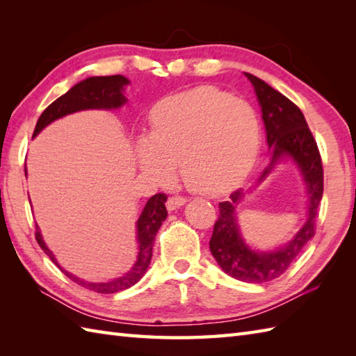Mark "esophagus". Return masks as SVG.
I'll use <instances>...</instances> for the list:
<instances>
[{
	"label": "esophagus",
	"instance_id": "1",
	"mask_svg": "<svg viewBox=\"0 0 356 356\" xmlns=\"http://www.w3.org/2000/svg\"><path fill=\"white\" fill-rule=\"evenodd\" d=\"M185 203H186V199L182 197V195H172V197H170L168 202H166V209L176 211L177 208L184 207Z\"/></svg>",
	"mask_w": 356,
	"mask_h": 356
}]
</instances>
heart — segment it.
<instances>
[{
    "label": "heart",
    "mask_w": 356,
    "mask_h": 356,
    "mask_svg": "<svg viewBox=\"0 0 356 356\" xmlns=\"http://www.w3.org/2000/svg\"><path fill=\"white\" fill-rule=\"evenodd\" d=\"M151 133L136 139L139 168L168 182L174 165L200 194L231 190L251 171L261 145V127L249 102L214 87L166 97L151 111Z\"/></svg>",
    "instance_id": "1"
}]
</instances>
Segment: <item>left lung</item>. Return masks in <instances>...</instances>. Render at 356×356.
<instances>
[{
    "instance_id": "left-lung-1",
    "label": "left lung",
    "mask_w": 356,
    "mask_h": 356,
    "mask_svg": "<svg viewBox=\"0 0 356 356\" xmlns=\"http://www.w3.org/2000/svg\"><path fill=\"white\" fill-rule=\"evenodd\" d=\"M251 81L270 148V163L259 179L261 184L275 166L289 159L303 177L307 194L306 222L284 245L259 251L246 243L237 222V207L245 199L243 190L234 191L228 202L218 203L220 216L209 240L211 254L226 274L240 282L266 283L284 274L291 263L315 236L316 211L323 197V163L318 147L301 110L260 78L245 73Z\"/></svg>"
}]
</instances>
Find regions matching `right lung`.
Here are the masks:
<instances>
[{
    "mask_svg": "<svg viewBox=\"0 0 356 356\" xmlns=\"http://www.w3.org/2000/svg\"><path fill=\"white\" fill-rule=\"evenodd\" d=\"M130 84L122 74H113V76H92L84 81L78 82L73 86L69 92L58 97L55 102H51L47 108L42 111L35 127L33 138L40 134L45 127L55 122L56 119H61L72 113L82 111V110H118L127 104V97L124 95L125 87ZM26 176H27V170ZM166 195L165 194H156L149 197L145 208H143L142 214L139 216L138 222H136V238H138V257L133 268L125 272L122 277L108 280V282H87L84 278H79L73 275L72 272L65 270L61 264L58 263L56 257L45 245L42 238V234L40 226L36 225V241L41 246L42 251L49 255V259L61 269L64 274L78 283L82 287H87L90 291H95L97 293H116L120 291H125L128 287L134 286L139 280L145 275V272L149 266L151 255H153V245L156 234L165 222L166 208H165Z\"/></svg>",
    "mask_w": 356,
    "mask_h": 356,
    "instance_id": "right-lung-1",
    "label": "right lung"
}]
</instances>
